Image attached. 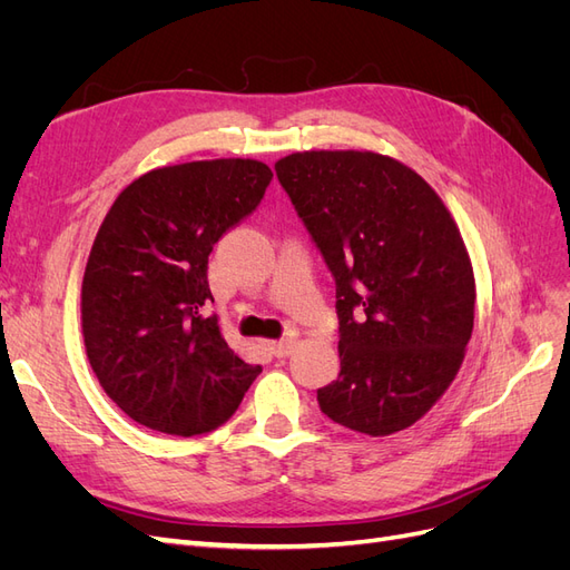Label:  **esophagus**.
Masks as SVG:
<instances>
[{
    "label": "esophagus",
    "mask_w": 570,
    "mask_h": 570,
    "mask_svg": "<svg viewBox=\"0 0 570 570\" xmlns=\"http://www.w3.org/2000/svg\"><path fill=\"white\" fill-rule=\"evenodd\" d=\"M268 347L275 356H289L292 352H295L297 342L295 340H275V342H268Z\"/></svg>",
    "instance_id": "obj_1"
}]
</instances>
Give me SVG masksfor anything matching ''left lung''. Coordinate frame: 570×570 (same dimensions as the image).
I'll return each mask as SVG.
<instances>
[{"instance_id": "left-lung-1", "label": "left lung", "mask_w": 570, "mask_h": 570, "mask_svg": "<svg viewBox=\"0 0 570 570\" xmlns=\"http://www.w3.org/2000/svg\"><path fill=\"white\" fill-rule=\"evenodd\" d=\"M275 174L335 278L340 375L327 419L371 438L406 430L456 377L473 333L469 249L440 195L385 154L295 151Z\"/></svg>"}]
</instances>
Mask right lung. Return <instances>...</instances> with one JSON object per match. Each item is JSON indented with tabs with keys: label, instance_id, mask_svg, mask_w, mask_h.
<instances>
[{
	"label": "right lung",
	"instance_id": "obj_1",
	"mask_svg": "<svg viewBox=\"0 0 570 570\" xmlns=\"http://www.w3.org/2000/svg\"><path fill=\"white\" fill-rule=\"evenodd\" d=\"M273 174L256 159L154 168L116 197L80 289L82 340L99 385L132 421L168 435L226 423L262 373L220 335L209 254L262 202Z\"/></svg>",
	"mask_w": 570,
	"mask_h": 570
}]
</instances>
